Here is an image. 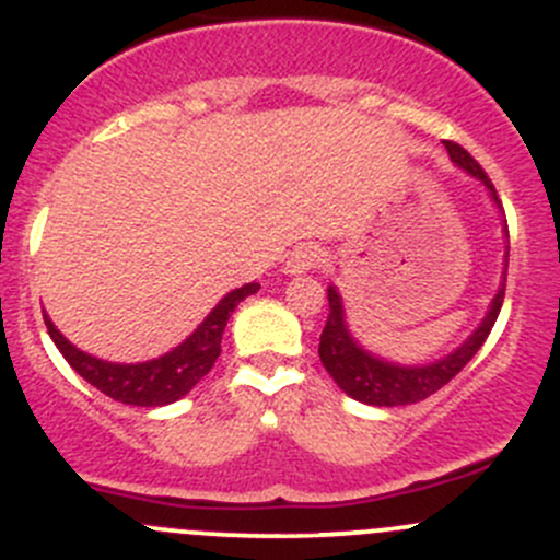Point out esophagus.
<instances>
[{
	"mask_svg": "<svg viewBox=\"0 0 560 560\" xmlns=\"http://www.w3.org/2000/svg\"><path fill=\"white\" fill-rule=\"evenodd\" d=\"M325 262V252L319 246H312V243H303V246H298L295 252L287 257L284 262V273L287 276H301V273H308V270L319 268V265Z\"/></svg>",
	"mask_w": 560,
	"mask_h": 560,
	"instance_id": "obj_1",
	"label": "esophagus"
}]
</instances>
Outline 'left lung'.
<instances>
[{
    "label": "left lung",
    "instance_id": "left-lung-1",
    "mask_svg": "<svg viewBox=\"0 0 560 560\" xmlns=\"http://www.w3.org/2000/svg\"><path fill=\"white\" fill-rule=\"evenodd\" d=\"M448 155H452L454 166L465 172V175L481 180V186L490 191V199L495 202V208L501 210V199H498L495 188H492L490 177L485 175L479 164L474 161V155L468 153L459 144L446 142ZM506 241H509V230ZM506 268H509V246L503 252V279L501 287H498L495 298L490 301V308H487L485 319L479 323V328L457 347L448 355L435 358L430 363H396L388 361L383 355H374L369 352L361 341L352 336L350 325H347L345 303H341L339 290L334 284L328 287V323H325L323 336H319V361L328 369V374L334 377V383L345 390L352 399L363 401V405L374 407H399V405H412V401L427 399L430 394L441 390L454 374H459V369L481 350V345L490 336L492 325H495L498 314H501L503 306V292H506Z\"/></svg>",
    "mask_w": 560,
    "mask_h": 560
}]
</instances>
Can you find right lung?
<instances>
[{"mask_svg": "<svg viewBox=\"0 0 560 560\" xmlns=\"http://www.w3.org/2000/svg\"><path fill=\"white\" fill-rule=\"evenodd\" d=\"M257 290L259 284H243L237 290L226 292L188 339H183L180 345L172 347L164 355L139 363H114L90 355V352L70 345L59 334L57 325L48 319L46 312H43V319H46L48 336H51L57 350L65 355V361L86 383L95 385L101 394L112 396L114 401H122V405L161 407L183 399L213 369L215 358L221 355V336H224L226 319L235 312L237 303L246 301Z\"/></svg>", "mask_w": 560, "mask_h": 560, "instance_id": "add662e5", "label": "right lung"}]
</instances>
